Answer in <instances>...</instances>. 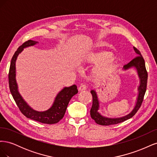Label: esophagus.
<instances>
[{"label":"esophagus","mask_w":157,"mask_h":157,"mask_svg":"<svg viewBox=\"0 0 157 157\" xmlns=\"http://www.w3.org/2000/svg\"><path fill=\"white\" fill-rule=\"evenodd\" d=\"M86 85H84V84H83V85H81V86H80V87H78V91H83V90H86Z\"/></svg>","instance_id":"esophagus-1"}]
</instances>
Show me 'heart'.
Wrapping results in <instances>:
<instances>
[{"instance_id":"b5f03b06","label":"heart","mask_w":157,"mask_h":157,"mask_svg":"<svg viewBox=\"0 0 157 157\" xmlns=\"http://www.w3.org/2000/svg\"><path fill=\"white\" fill-rule=\"evenodd\" d=\"M85 62L96 65L92 70V77L97 80H106L117 65L113 52L107 50H96L90 52L85 58Z\"/></svg>"}]
</instances>
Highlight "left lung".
I'll use <instances>...</instances> for the list:
<instances>
[{
    "label": "left lung",
    "mask_w": 157,
    "mask_h": 157,
    "mask_svg": "<svg viewBox=\"0 0 157 157\" xmlns=\"http://www.w3.org/2000/svg\"><path fill=\"white\" fill-rule=\"evenodd\" d=\"M134 50L136 54L138 56L136 58L132 59L130 63L124 65L122 68L123 71H128L130 69H134L136 71L137 76L140 79L139 86H137V96L136 98V101L135 102V105L132 110L127 115L122 116L121 117L117 118H111L107 117L102 115L99 113V99L98 98V95L96 92V89H92L90 93L92 95L93 98V103L91 109H90V116L92 119H94L97 124L103 125V126H109L112 124H117L118 123L124 122L128 119H130L134 116L137 110L140 109L142 101L144 100V95L146 92L147 88V72L145 68V61L142 57L140 52L134 47Z\"/></svg>",
    "instance_id": "8db88e82"
}]
</instances>
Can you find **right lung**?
Returning a JSON list of instances; mask_svg holds the SVG:
<instances>
[{
  "label": "right lung",
  "instance_id": "add662e5",
  "mask_svg": "<svg viewBox=\"0 0 157 157\" xmlns=\"http://www.w3.org/2000/svg\"><path fill=\"white\" fill-rule=\"evenodd\" d=\"M36 44H39V42L32 40L26 41L19 47L15 54H13L11 60L10 70H9V86H10V92L13 98L15 100L17 107L27 118L44 123V124H56L61 119H62L64 117L69 102L72 97L78 93V90L77 86L75 84L69 87H63L57 94L51 107L43 111L35 110L25 101L19 92L18 85L16 81V62L18 55L23 49Z\"/></svg>",
  "mask_w": 157,
  "mask_h": 157
}]
</instances>
